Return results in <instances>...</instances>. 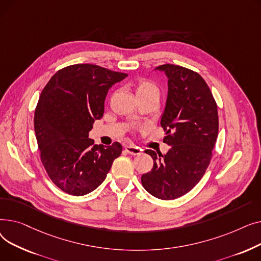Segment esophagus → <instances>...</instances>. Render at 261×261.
I'll list each match as a JSON object with an SVG mask.
<instances>
[{
    "instance_id": "obj_1",
    "label": "esophagus",
    "mask_w": 261,
    "mask_h": 261,
    "mask_svg": "<svg viewBox=\"0 0 261 261\" xmlns=\"http://www.w3.org/2000/svg\"><path fill=\"white\" fill-rule=\"evenodd\" d=\"M126 151L132 155H140L143 153V149L133 145H129V146H126Z\"/></svg>"
}]
</instances>
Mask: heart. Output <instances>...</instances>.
I'll list each match as a JSON object with an SVG mask.
<instances>
[{"label":"heart","mask_w":261,"mask_h":261,"mask_svg":"<svg viewBox=\"0 0 261 261\" xmlns=\"http://www.w3.org/2000/svg\"><path fill=\"white\" fill-rule=\"evenodd\" d=\"M134 89L138 97H145V96L156 95L160 96L159 86L154 81L148 78H140L134 84Z\"/></svg>","instance_id":"obj_1"}]
</instances>
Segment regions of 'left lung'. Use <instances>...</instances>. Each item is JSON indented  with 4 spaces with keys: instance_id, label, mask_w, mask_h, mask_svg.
<instances>
[{
    "instance_id": "left-lung-1",
    "label": "left lung",
    "mask_w": 261,
    "mask_h": 261,
    "mask_svg": "<svg viewBox=\"0 0 261 261\" xmlns=\"http://www.w3.org/2000/svg\"><path fill=\"white\" fill-rule=\"evenodd\" d=\"M168 77V96L161 126L166 154L146 150L153 168L142 175L144 188L162 200L180 198L193 189L206 171L215 147L219 118L213 93L200 74L189 68L163 64Z\"/></svg>"
}]
</instances>
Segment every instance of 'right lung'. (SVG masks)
I'll use <instances>...</instances> for the list:
<instances>
[{"instance_id":"1","label":"right lung","mask_w":261,"mask_h":261,"mask_svg":"<svg viewBox=\"0 0 261 261\" xmlns=\"http://www.w3.org/2000/svg\"><path fill=\"white\" fill-rule=\"evenodd\" d=\"M127 76L95 64H73L56 72L41 92L34 117L40 159L49 179L64 193H91L120 155L118 142L94 145L89 132L103 115L109 89Z\"/></svg>"}]
</instances>
